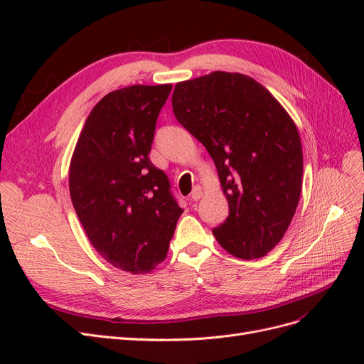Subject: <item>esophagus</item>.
Instances as JSON below:
<instances>
[{"mask_svg": "<svg viewBox=\"0 0 364 364\" xmlns=\"http://www.w3.org/2000/svg\"><path fill=\"white\" fill-rule=\"evenodd\" d=\"M202 196H203V188H202L200 185H196L193 193H191V199H193V200H199Z\"/></svg>", "mask_w": 364, "mask_h": 364, "instance_id": "esophagus-1", "label": "esophagus"}]
</instances>
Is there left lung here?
<instances>
[{
    "mask_svg": "<svg viewBox=\"0 0 364 364\" xmlns=\"http://www.w3.org/2000/svg\"><path fill=\"white\" fill-rule=\"evenodd\" d=\"M176 119L211 155L229 203L218 245L257 259L282 240L302 191V144L294 121L266 87L240 73L214 71L176 83Z\"/></svg>",
    "mask_w": 364,
    "mask_h": 364,
    "instance_id": "obj_1",
    "label": "left lung"
}]
</instances>
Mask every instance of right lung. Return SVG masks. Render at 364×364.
Instances as JSON below:
<instances>
[{
    "label": "right lung",
    "instance_id": "add662e5",
    "mask_svg": "<svg viewBox=\"0 0 364 364\" xmlns=\"http://www.w3.org/2000/svg\"><path fill=\"white\" fill-rule=\"evenodd\" d=\"M171 85H134L105 95L77 139L70 194L91 245L114 267L150 273L167 258L183 209L149 159Z\"/></svg>",
    "mask_w": 364,
    "mask_h": 364
}]
</instances>
